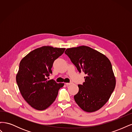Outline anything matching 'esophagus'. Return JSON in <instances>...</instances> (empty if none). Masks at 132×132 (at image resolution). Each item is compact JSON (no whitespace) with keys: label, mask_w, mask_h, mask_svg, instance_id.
<instances>
[{"label":"esophagus","mask_w":132,"mask_h":132,"mask_svg":"<svg viewBox=\"0 0 132 132\" xmlns=\"http://www.w3.org/2000/svg\"><path fill=\"white\" fill-rule=\"evenodd\" d=\"M71 84H72V82H67V83H65V84L67 86H68V85H71Z\"/></svg>","instance_id":"obj_1"}]
</instances>
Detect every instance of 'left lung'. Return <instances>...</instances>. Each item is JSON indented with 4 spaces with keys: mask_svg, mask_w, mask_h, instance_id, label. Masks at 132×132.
<instances>
[{
    "mask_svg": "<svg viewBox=\"0 0 132 132\" xmlns=\"http://www.w3.org/2000/svg\"><path fill=\"white\" fill-rule=\"evenodd\" d=\"M65 54L79 73L86 77L79 92L74 95L78 106L84 111L99 110L109 100L115 88L116 79L112 67L105 55L90 47L82 46L68 48Z\"/></svg>",
    "mask_w": 132,
    "mask_h": 132,
    "instance_id": "8db88e82",
    "label": "left lung"
}]
</instances>
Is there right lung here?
I'll list each match as a JSON object with an SVG mask.
<instances>
[{
  "mask_svg": "<svg viewBox=\"0 0 132 132\" xmlns=\"http://www.w3.org/2000/svg\"><path fill=\"white\" fill-rule=\"evenodd\" d=\"M65 48L43 46L31 51L20 63L16 82L25 101L34 109L44 110L56 98L63 83L53 79L47 80L52 74L51 68L55 59Z\"/></svg>",
  "mask_w": 132,
  "mask_h": 132,
  "instance_id": "add662e5",
  "label": "right lung"
}]
</instances>
